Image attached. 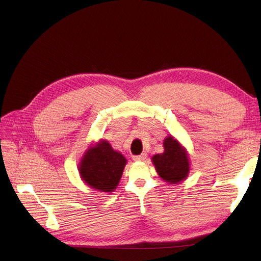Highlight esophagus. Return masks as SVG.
I'll use <instances>...</instances> for the list:
<instances>
[{
    "mask_svg": "<svg viewBox=\"0 0 261 261\" xmlns=\"http://www.w3.org/2000/svg\"><path fill=\"white\" fill-rule=\"evenodd\" d=\"M146 156H147L146 153H142V154H140V155H133L132 159H133V161L140 162V161H144V160L146 159Z\"/></svg>",
    "mask_w": 261,
    "mask_h": 261,
    "instance_id": "1",
    "label": "esophagus"
}]
</instances>
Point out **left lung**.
I'll list each match as a JSON object with an SVG mask.
<instances>
[{"label":"left lung","mask_w":261,"mask_h":261,"mask_svg":"<svg viewBox=\"0 0 261 261\" xmlns=\"http://www.w3.org/2000/svg\"><path fill=\"white\" fill-rule=\"evenodd\" d=\"M165 151L155 154L152 162L159 175L164 181L172 184L184 180L189 171V162L185 150L171 136L164 141Z\"/></svg>","instance_id":"1"}]
</instances>
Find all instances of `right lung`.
<instances>
[{"mask_svg":"<svg viewBox=\"0 0 261 261\" xmlns=\"http://www.w3.org/2000/svg\"><path fill=\"white\" fill-rule=\"evenodd\" d=\"M126 163L121 153L103 141L86 153L79 171L84 181L92 188L113 191L119 183Z\"/></svg>","mask_w":261,"mask_h":261,"instance_id":"1","label":"right lung"}]
</instances>
